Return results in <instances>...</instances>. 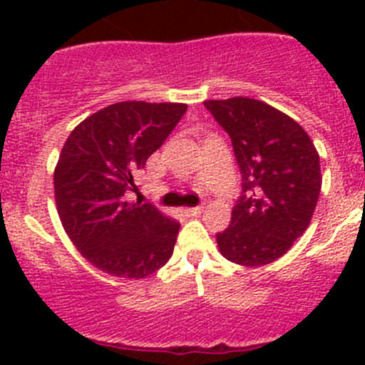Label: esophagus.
<instances>
[{
	"mask_svg": "<svg viewBox=\"0 0 365 365\" xmlns=\"http://www.w3.org/2000/svg\"><path fill=\"white\" fill-rule=\"evenodd\" d=\"M205 205H200V206H194V208H185L183 212L187 213V215H200L201 212H203Z\"/></svg>",
	"mask_w": 365,
	"mask_h": 365,
	"instance_id": "esophagus-1",
	"label": "esophagus"
}]
</instances>
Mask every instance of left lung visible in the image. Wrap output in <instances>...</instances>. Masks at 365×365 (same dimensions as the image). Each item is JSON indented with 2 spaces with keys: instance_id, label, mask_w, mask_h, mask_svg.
Segmentation results:
<instances>
[{
  "instance_id": "obj_1",
  "label": "left lung",
  "mask_w": 365,
  "mask_h": 365,
  "mask_svg": "<svg viewBox=\"0 0 365 365\" xmlns=\"http://www.w3.org/2000/svg\"><path fill=\"white\" fill-rule=\"evenodd\" d=\"M230 134L242 173L231 224L217 235L226 259L261 267L279 259L304 235L322 190L319 155L293 118L261 101H205Z\"/></svg>"
}]
</instances>
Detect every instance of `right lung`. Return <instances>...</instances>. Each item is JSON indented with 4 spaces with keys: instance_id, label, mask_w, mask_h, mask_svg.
<instances>
[{
    "instance_id": "obj_1",
    "label": "right lung",
    "mask_w": 365,
    "mask_h": 365,
    "mask_svg": "<svg viewBox=\"0 0 365 365\" xmlns=\"http://www.w3.org/2000/svg\"><path fill=\"white\" fill-rule=\"evenodd\" d=\"M185 111L176 102H118L81 121L61 148L58 215L77 251L113 277L145 279L171 257L180 224L125 194Z\"/></svg>"
}]
</instances>
